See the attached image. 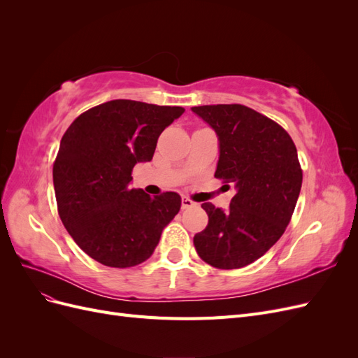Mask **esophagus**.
Returning a JSON list of instances; mask_svg holds the SVG:
<instances>
[{"label":"esophagus","mask_w":358,"mask_h":358,"mask_svg":"<svg viewBox=\"0 0 358 358\" xmlns=\"http://www.w3.org/2000/svg\"><path fill=\"white\" fill-rule=\"evenodd\" d=\"M194 206H196V203L192 200H189L188 197H182V209H189L194 208Z\"/></svg>","instance_id":"esophagus-1"}]
</instances>
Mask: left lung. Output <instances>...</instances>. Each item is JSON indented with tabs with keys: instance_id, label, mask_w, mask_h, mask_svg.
I'll return each mask as SVG.
<instances>
[{
	"instance_id": "obj_1",
	"label": "left lung",
	"mask_w": 358,
	"mask_h": 358,
	"mask_svg": "<svg viewBox=\"0 0 358 358\" xmlns=\"http://www.w3.org/2000/svg\"><path fill=\"white\" fill-rule=\"evenodd\" d=\"M191 110L218 137L215 178L236 188L229 209L201 204L209 222L194 236V246L216 268L245 267L263 257L289 224L303 179L296 145L282 127L242 104Z\"/></svg>"
}]
</instances>
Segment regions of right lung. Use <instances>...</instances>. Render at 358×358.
<instances>
[{
  "mask_svg": "<svg viewBox=\"0 0 358 358\" xmlns=\"http://www.w3.org/2000/svg\"><path fill=\"white\" fill-rule=\"evenodd\" d=\"M185 109L112 100L86 110L61 138L53 164L59 218L95 262L133 267L152 255L180 196L150 197L129 188L137 162L152 159L157 140Z\"/></svg>",
  "mask_w": 358,
  "mask_h": 358,
  "instance_id": "add662e5",
  "label": "right lung"
}]
</instances>
